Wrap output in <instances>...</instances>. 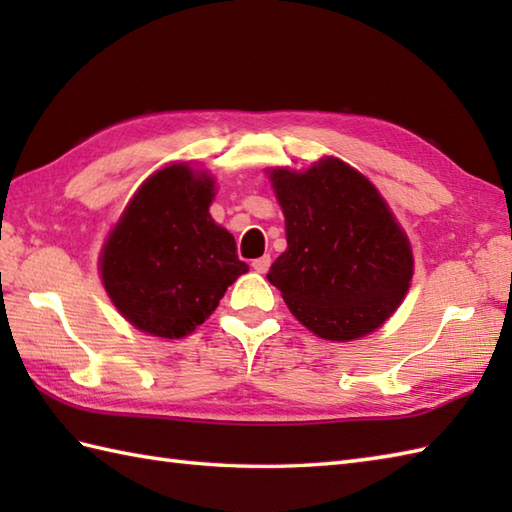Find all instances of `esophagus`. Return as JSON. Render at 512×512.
<instances>
[{
  "mask_svg": "<svg viewBox=\"0 0 512 512\" xmlns=\"http://www.w3.org/2000/svg\"><path fill=\"white\" fill-rule=\"evenodd\" d=\"M270 262H273V259H270V255H264V257H259V259H255V262H253V268H255V273H268V268H270Z\"/></svg>",
  "mask_w": 512,
  "mask_h": 512,
  "instance_id": "34e87169",
  "label": "esophagus"
}]
</instances>
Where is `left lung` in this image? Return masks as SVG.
Instances as JSON below:
<instances>
[{"label":"left lung","mask_w":512,"mask_h":512,"mask_svg":"<svg viewBox=\"0 0 512 512\" xmlns=\"http://www.w3.org/2000/svg\"><path fill=\"white\" fill-rule=\"evenodd\" d=\"M288 250L268 281L321 339L352 341L376 330L413 275L407 235L361 173L336 158L306 173L273 171Z\"/></svg>","instance_id":"1"}]
</instances>
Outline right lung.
Listing matches in <instances>:
<instances>
[{"instance_id": "1", "label": "right lung", "mask_w": 512, "mask_h": 512, "mask_svg": "<svg viewBox=\"0 0 512 512\" xmlns=\"http://www.w3.org/2000/svg\"><path fill=\"white\" fill-rule=\"evenodd\" d=\"M213 180L187 165L154 173L107 237V295L138 330L180 339L202 325L248 266L211 220Z\"/></svg>"}]
</instances>
